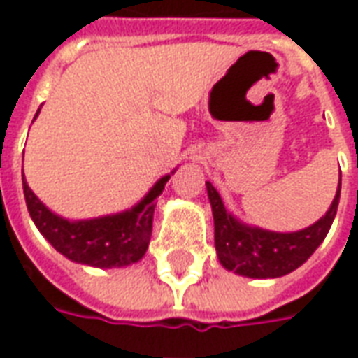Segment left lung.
Listing matches in <instances>:
<instances>
[{"mask_svg": "<svg viewBox=\"0 0 358 358\" xmlns=\"http://www.w3.org/2000/svg\"><path fill=\"white\" fill-rule=\"evenodd\" d=\"M341 192V172L336 197L326 215L297 232H272L241 222L226 209L222 197L207 182L210 209L215 218V248L226 270L245 278H280L289 274L313 255L330 232Z\"/></svg>", "mask_w": 358, "mask_h": 358, "instance_id": "left-lung-1", "label": "left lung"}]
</instances>
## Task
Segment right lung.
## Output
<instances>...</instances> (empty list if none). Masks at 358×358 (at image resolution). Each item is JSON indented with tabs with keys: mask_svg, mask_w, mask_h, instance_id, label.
Listing matches in <instances>:
<instances>
[{
	"mask_svg": "<svg viewBox=\"0 0 358 358\" xmlns=\"http://www.w3.org/2000/svg\"><path fill=\"white\" fill-rule=\"evenodd\" d=\"M171 174H164L163 178L157 180L155 186L132 209L86 220H69L48 209L28 187L24 172L22 189L36 228L61 255H65L73 263L88 264L95 268H124L141 261L148 251L155 201L163 194L164 184L169 182Z\"/></svg>",
	"mask_w": 358,
	"mask_h": 358,
	"instance_id": "obj_1",
	"label": "right lung"
}]
</instances>
